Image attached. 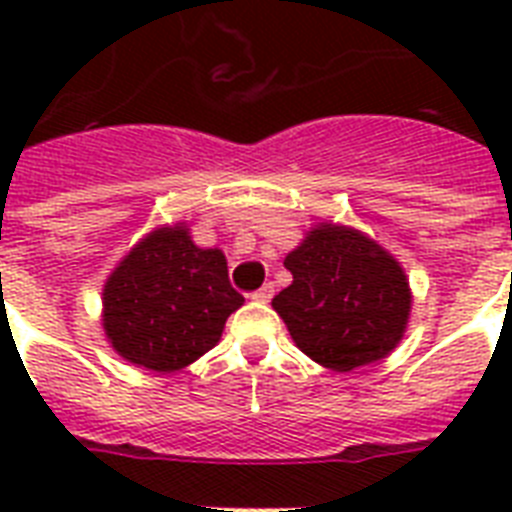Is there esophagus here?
<instances>
[{"mask_svg":"<svg viewBox=\"0 0 512 512\" xmlns=\"http://www.w3.org/2000/svg\"><path fill=\"white\" fill-rule=\"evenodd\" d=\"M273 292H276V289H273V284L268 281V284H263L257 292H252V300H255V303H268L273 297Z\"/></svg>","mask_w":512,"mask_h":512,"instance_id":"34e87169","label":"esophagus"}]
</instances>
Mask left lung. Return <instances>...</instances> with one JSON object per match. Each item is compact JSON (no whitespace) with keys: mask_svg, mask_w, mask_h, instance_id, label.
I'll use <instances>...</instances> for the list:
<instances>
[{"mask_svg":"<svg viewBox=\"0 0 512 512\" xmlns=\"http://www.w3.org/2000/svg\"><path fill=\"white\" fill-rule=\"evenodd\" d=\"M284 265L295 281L273 297V308L305 356L350 372L396 348L412 295L401 265L380 244L319 225Z\"/></svg>","mask_w":512,"mask_h":512,"instance_id":"8db88e82","label":"left lung"}]
</instances>
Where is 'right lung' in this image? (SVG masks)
Listing matches in <instances>:
<instances>
[{
    "instance_id": "right-lung-1",
    "label": "right lung",
    "mask_w": 512,
    "mask_h": 512,
    "mask_svg": "<svg viewBox=\"0 0 512 512\" xmlns=\"http://www.w3.org/2000/svg\"><path fill=\"white\" fill-rule=\"evenodd\" d=\"M241 303L223 252L199 249L175 225L146 236L111 273L103 329L132 364L175 372L215 348Z\"/></svg>"
}]
</instances>
